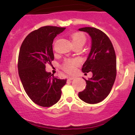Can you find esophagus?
<instances>
[{
    "instance_id": "esophagus-1",
    "label": "esophagus",
    "mask_w": 135,
    "mask_h": 135,
    "mask_svg": "<svg viewBox=\"0 0 135 135\" xmlns=\"http://www.w3.org/2000/svg\"><path fill=\"white\" fill-rule=\"evenodd\" d=\"M73 79H75V77H73V76L68 77V80H73Z\"/></svg>"
}]
</instances>
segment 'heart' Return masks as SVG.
Returning <instances> with one entry per match:
<instances>
[{"instance_id":"obj_1","label":"heart","mask_w":135,"mask_h":135,"mask_svg":"<svg viewBox=\"0 0 135 135\" xmlns=\"http://www.w3.org/2000/svg\"><path fill=\"white\" fill-rule=\"evenodd\" d=\"M71 41L73 46H83L85 44L86 41V38L83 34L81 33H73L71 36ZM79 60L78 59H67L65 61L63 68L66 72L69 73H73L75 70L76 66L79 65Z\"/></svg>"}]
</instances>
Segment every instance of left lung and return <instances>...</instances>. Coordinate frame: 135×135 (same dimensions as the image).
I'll return each mask as SVG.
<instances>
[{
  "instance_id": "1",
  "label": "left lung",
  "mask_w": 135,
  "mask_h": 135,
  "mask_svg": "<svg viewBox=\"0 0 135 135\" xmlns=\"http://www.w3.org/2000/svg\"><path fill=\"white\" fill-rule=\"evenodd\" d=\"M79 31L88 33L91 39L90 52L83 65L82 71H91L93 76L86 80L84 91L78 96L88 104H97L108 96L116 78V55L107 36L98 29L84 27Z\"/></svg>"
}]
</instances>
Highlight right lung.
Instances as JSON below:
<instances>
[{
    "label": "right lung",
    "mask_w": 135,
    "mask_h": 135,
    "mask_svg": "<svg viewBox=\"0 0 135 135\" xmlns=\"http://www.w3.org/2000/svg\"><path fill=\"white\" fill-rule=\"evenodd\" d=\"M65 28L46 26L26 37L20 49L18 70L27 95L35 104L51 107L60 99L61 89L66 80H61L47 72L46 64L54 59L52 43Z\"/></svg>",
    "instance_id": "right-lung-1"
}]
</instances>
